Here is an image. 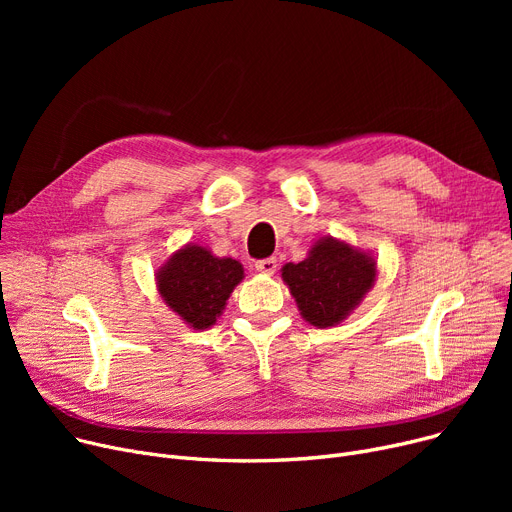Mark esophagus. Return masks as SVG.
I'll use <instances>...</instances> for the list:
<instances>
[{
	"label": "esophagus",
	"mask_w": 512,
	"mask_h": 512,
	"mask_svg": "<svg viewBox=\"0 0 512 512\" xmlns=\"http://www.w3.org/2000/svg\"><path fill=\"white\" fill-rule=\"evenodd\" d=\"M255 270L261 272V274H274L278 270V259L276 257H267V259H261L255 263Z\"/></svg>",
	"instance_id": "1"
}]
</instances>
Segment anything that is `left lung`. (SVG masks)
I'll use <instances>...</instances> for the list:
<instances>
[{
  "label": "left lung",
  "instance_id": "obj_1",
  "mask_svg": "<svg viewBox=\"0 0 512 512\" xmlns=\"http://www.w3.org/2000/svg\"><path fill=\"white\" fill-rule=\"evenodd\" d=\"M378 263L373 255L344 240H315L307 259L286 263L282 280L307 324L332 328L351 315L373 288Z\"/></svg>",
  "mask_w": 512,
  "mask_h": 512
}]
</instances>
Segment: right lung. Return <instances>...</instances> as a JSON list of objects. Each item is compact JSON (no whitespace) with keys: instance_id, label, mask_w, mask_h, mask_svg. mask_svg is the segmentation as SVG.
I'll return each instance as SVG.
<instances>
[{"instance_id":"right-lung-1","label":"right lung","mask_w":512,"mask_h":512,"mask_svg":"<svg viewBox=\"0 0 512 512\" xmlns=\"http://www.w3.org/2000/svg\"><path fill=\"white\" fill-rule=\"evenodd\" d=\"M242 278L245 267L240 261L215 257L195 242L172 253L155 274L161 299L193 330H207L215 324Z\"/></svg>"}]
</instances>
